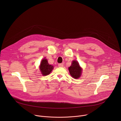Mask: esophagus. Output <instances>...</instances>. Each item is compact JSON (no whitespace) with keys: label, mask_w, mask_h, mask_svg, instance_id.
Segmentation results:
<instances>
[{"label":"esophagus","mask_w":121,"mask_h":121,"mask_svg":"<svg viewBox=\"0 0 121 121\" xmlns=\"http://www.w3.org/2000/svg\"><path fill=\"white\" fill-rule=\"evenodd\" d=\"M63 66H64V65H63V64H58V66H59V67H63Z\"/></svg>","instance_id":"34e87169"}]
</instances>
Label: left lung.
Masks as SVG:
<instances>
[{"label":"left lung","instance_id":"obj_1","mask_svg":"<svg viewBox=\"0 0 121 121\" xmlns=\"http://www.w3.org/2000/svg\"><path fill=\"white\" fill-rule=\"evenodd\" d=\"M68 70L70 75L74 78H78L81 76L82 69L78 62L76 60L72 61L71 65L68 67Z\"/></svg>","mask_w":121,"mask_h":121}]
</instances>
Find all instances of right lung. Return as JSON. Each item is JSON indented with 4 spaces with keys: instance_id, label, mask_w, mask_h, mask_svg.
Segmentation results:
<instances>
[{
    "instance_id": "right-lung-1",
    "label": "right lung",
    "mask_w": 121,
    "mask_h": 121,
    "mask_svg": "<svg viewBox=\"0 0 121 121\" xmlns=\"http://www.w3.org/2000/svg\"><path fill=\"white\" fill-rule=\"evenodd\" d=\"M54 68V66L49 65L48 61L45 58H43L40 64V70L43 76H47L49 75Z\"/></svg>"
}]
</instances>
